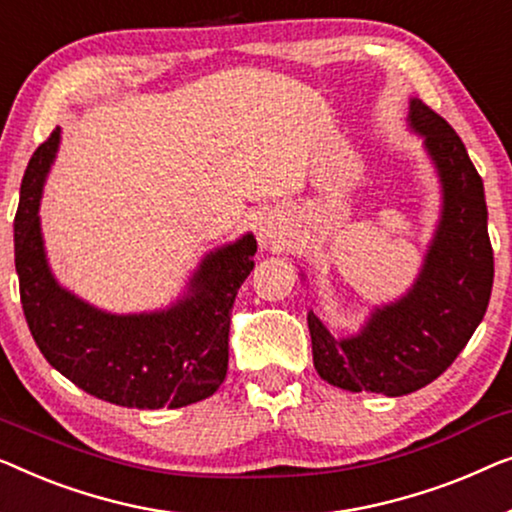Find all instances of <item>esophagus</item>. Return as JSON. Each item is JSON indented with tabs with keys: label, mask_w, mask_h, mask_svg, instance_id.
I'll use <instances>...</instances> for the list:
<instances>
[{
	"label": "esophagus",
	"mask_w": 512,
	"mask_h": 512,
	"mask_svg": "<svg viewBox=\"0 0 512 512\" xmlns=\"http://www.w3.org/2000/svg\"><path fill=\"white\" fill-rule=\"evenodd\" d=\"M259 241H262L264 248H273L276 243H280V232L269 222V225H264L262 229H259Z\"/></svg>",
	"instance_id": "esophagus-1"
}]
</instances>
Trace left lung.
I'll return each mask as SVG.
<instances>
[{
	"mask_svg": "<svg viewBox=\"0 0 512 512\" xmlns=\"http://www.w3.org/2000/svg\"><path fill=\"white\" fill-rule=\"evenodd\" d=\"M410 125L424 136L443 183V215L422 273L397 304L376 308L357 336L336 338L308 313L313 364L329 385L401 397L455 362L487 311L494 250L482 178L455 129L420 99Z\"/></svg>",
	"mask_w": 512,
	"mask_h": 512,
	"instance_id": "1",
	"label": "left lung"
}]
</instances>
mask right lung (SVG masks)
<instances>
[{"label": "right lung", "instance_id": "1", "mask_svg": "<svg viewBox=\"0 0 512 512\" xmlns=\"http://www.w3.org/2000/svg\"><path fill=\"white\" fill-rule=\"evenodd\" d=\"M57 143L55 129L34 150L16 213L20 304L41 355L81 390L115 406L181 408L211 397L227 376L234 299L255 266L253 234L208 255L190 294L169 311H97L55 283L43 253L39 199Z\"/></svg>", "mask_w": 512, "mask_h": 512}]
</instances>
